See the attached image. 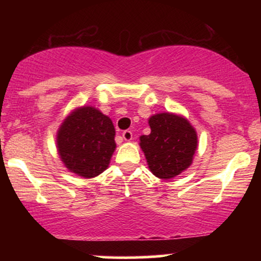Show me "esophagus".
Returning <instances> with one entry per match:
<instances>
[{
	"mask_svg": "<svg viewBox=\"0 0 261 261\" xmlns=\"http://www.w3.org/2000/svg\"><path fill=\"white\" fill-rule=\"evenodd\" d=\"M122 139L125 141H131L133 140V133H131L130 130H125L124 133H122Z\"/></svg>",
	"mask_w": 261,
	"mask_h": 261,
	"instance_id": "obj_1",
	"label": "esophagus"
}]
</instances>
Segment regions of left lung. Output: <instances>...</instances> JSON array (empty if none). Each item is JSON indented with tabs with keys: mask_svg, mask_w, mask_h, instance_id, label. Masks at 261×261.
I'll return each instance as SVG.
<instances>
[{
	"mask_svg": "<svg viewBox=\"0 0 261 261\" xmlns=\"http://www.w3.org/2000/svg\"><path fill=\"white\" fill-rule=\"evenodd\" d=\"M151 134L140 136L152 174L160 179H173L193 164L197 134L190 121L174 113L154 114L148 119Z\"/></svg>",
	"mask_w": 261,
	"mask_h": 261,
	"instance_id": "left-lung-1",
	"label": "left lung"
}]
</instances>
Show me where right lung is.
<instances>
[{"instance_id":"obj_1","label":"right lung","mask_w":261,"mask_h":261,"mask_svg":"<svg viewBox=\"0 0 261 261\" xmlns=\"http://www.w3.org/2000/svg\"><path fill=\"white\" fill-rule=\"evenodd\" d=\"M115 128L109 116L83 106L64 119L56 133V148L64 166L76 175L91 179L109 167L116 148Z\"/></svg>"}]
</instances>
